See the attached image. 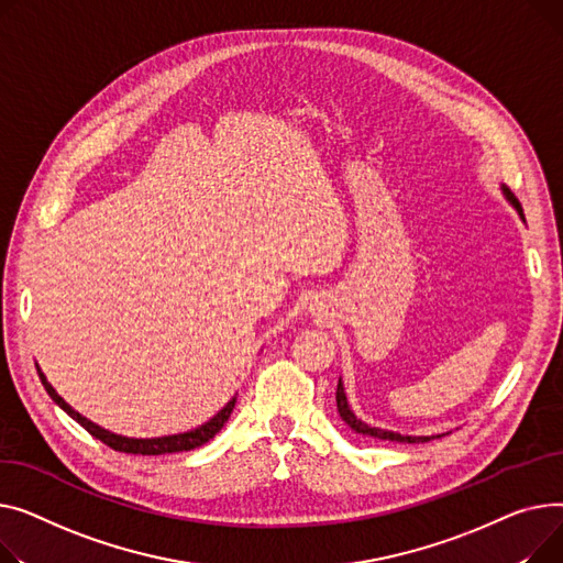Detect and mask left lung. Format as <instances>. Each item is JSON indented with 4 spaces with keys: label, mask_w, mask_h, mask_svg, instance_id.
Here are the masks:
<instances>
[{
    "label": "left lung",
    "mask_w": 563,
    "mask_h": 563,
    "mask_svg": "<svg viewBox=\"0 0 563 563\" xmlns=\"http://www.w3.org/2000/svg\"><path fill=\"white\" fill-rule=\"evenodd\" d=\"M503 195L507 197V202L516 209V213L520 216V220L525 222V213H522V207L520 202L514 197V192L503 184L500 186ZM336 407H339V413L341 418L354 429L356 434H363V437H373V439H382V441H398V443H424V441H432V439H441L443 434H437V437H409V434H400V432H390V429H382V427H373L368 422H363L361 418L354 416L350 402H347V395H345V386H343V379H339V386H336Z\"/></svg>",
    "instance_id": "8db88e82"
}]
</instances>
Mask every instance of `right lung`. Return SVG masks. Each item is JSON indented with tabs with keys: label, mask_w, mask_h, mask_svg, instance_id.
Wrapping results in <instances>:
<instances>
[{
	"label": "right lung",
	"mask_w": 563,
	"mask_h": 563,
	"mask_svg": "<svg viewBox=\"0 0 563 563\" xmlns=\"http://www.w3.org/2000/svg\"><path fill=\"white\" fill-rule=\"evenodd\" d=\"M38 368V366H36ZM38 375H41V382L45 386V390L49 393V398L68 413L73 420H77L86 432H90L95 439H99L102 443H107L109 448L118 450V452H126V454H147V456H156V454H173V452H186V450H195L205 445L207 441H211L220 429L224 427V422L229 420L231 411H234V405H236V395L231 398L211 420H207L205 424L195 427V429H188V432H181V434H168V437H156V439H131V437H122V434H115V432H109V429L95 424L92 420H88L86 416H81L79 411H75L68 402H65L60 395L56 393V388L47 382V377L43 375V371L38 368Z\"/></svg>",
	"instance_id": "add662e5"
}]
</instances>
